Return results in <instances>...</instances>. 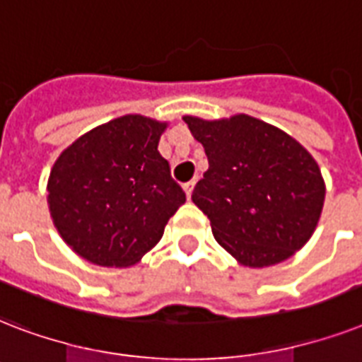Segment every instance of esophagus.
Segmentation results:
<instances>
[{"label": "esophagus", "instance_id": "34e87169", "mask_svg": "<svg viewBox=\"0 0 362 362\" xmlns=\"http://www.w3.org/2000/svg\"><path fill=\"white\" fill-rule=\"evenodd\" d=\"M194 185H196V181H194V179H192V181H189V183H185V185H183V189H185V194L189 196V198H190V194H192V189H194Z\"/></svg>", "mask_w": 362, "mask_h": 362}]
</instances>
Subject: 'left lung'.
I'll list each match as a JSON object with an SVG mask.
<instances>
[{
	"mask_svg": "<svg viewBox=\"0 0 362 362\" xmlns=\"http://www.w3.org/2000/svg\"><path fill=\"white\" fill-rule=\"evenodd\" d=\"M209 168L192 190L221 247L243 266L288 259L312 238L325 202L317 162L300 143L249 115L183 117Z\"/></svg>",
	"mask_w": 362,
	"mask_h": 362,
	"instance_id": "left-lung-1",
	"label": "left lung"
}]
</instances>
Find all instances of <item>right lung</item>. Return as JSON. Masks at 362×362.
Instances as JSON below:
<instances>
[{
	"label": "right lung",
	"mask_w": 362,
	"mask_h": 362,
	"mask_svg": "<svg viewBox=\"0 0 362 362\" xmlns=\"http://www.w3.org/2000/svg\"><path fill=\"white\" fill-rule=\"evenodd\" d=\"M166 126L124 115L86 132L54 162L50 217L62 240L92 264H136L187 200L158 153Z\"/></svg>",
	"instance_id": "add662e5"
}]
</instances>
